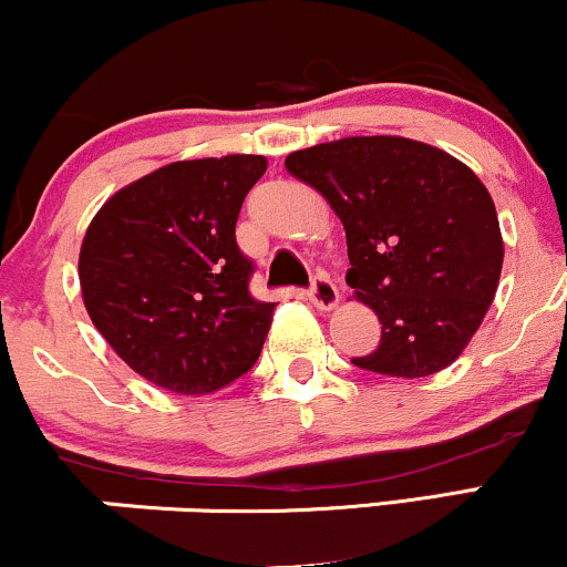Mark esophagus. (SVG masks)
Wrapping results in <instances>:
<instances>
[{
	"label": "esophagus",
	"mask_w": 567,
	"mask_h": 567,
	"mask_svg": "<svg viewBox=\"0 0 567 567\" xmlns=\"http://www.w3.org/2000/svg\"><path fill=\"white\" fill-rule=\"evenodd\" d=\"M309 301L315 303L317 309H322V311L336 309V306H338L336 285L330 282L328 277H317L315 282H311V288H309Z\"/></svg>",
	"instance_id": "obj_1"
}]
</instances>
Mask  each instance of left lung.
Listing matches in <instances>:
<instances>
[{
	"instance_id": "1",
	"label": "left lung",
	"mask_w": 567,
	"mask_h": 567,
	"mask_svg": "<svg viewBox=\"0 0 567 567\" xmlns=\"http://www.w3.org/2000/svg\"><path fill=\"white\" fill-rule=\"evenodd\" d=\"M290 175L320 192L347 231L357 301L381 343L354 365L424 379L458 360L504 266L493 197L464 162L400 135H354L292 152Z\"/></svg>"
}]
</instances>
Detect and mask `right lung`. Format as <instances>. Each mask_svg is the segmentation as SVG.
<instances>
[{
  "mask_svg": "<svg viewBox=\"0 0 567 567\" xmlns=\"http://www.w3.org/2000/svg\"><path fill=\"white\" fill-rule=\"evenodd\" d=\"M261 154L171 162L112 194L84 231L80 285L101 336L146 381L210 394L256 365L277 303L247 290L239 210Z\"/></svg>",
  "mask_w": 567,
  "mask_h": 567,
  "instance_id": "add662e5",
  "label": "right lung"
}]
</instances>
